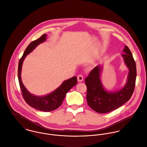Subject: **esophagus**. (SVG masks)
I'll return each instance as SVG.
<instances>
[{
  "label": "esophagus",
  "mask_w": 147,
  "mask_h": 147,
  "mask_svg": "<svg viewBox=\"0 0 147 147\" xmlns=\"http://www.w3.org/2000/svg\"><path fill=\"white\" fill-rule=\"evenodd\" d=\"M77 80H78V81L79 82H81L82 81H83V76L81 74H80L77 76Z\"/></svg>",
  "instance_id": "1"
}]
</instances>
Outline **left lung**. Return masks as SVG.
Segmentation results:
<instances>
[{"label":"left lung","instance_id":"left-lung-1","mask_svg":"<svg viewBox=\"0 0 147 147\" xmlns=\"http://www.w3.org/2000/svg\"><path fill=\"white\" fill-rule=\"evenodd\" d=\"M123 52L122 56L129 69L127 82L123 88L115 92L104 90L100 81V65L95 66L85 79L87 104L98 113H106L118 108L129 101L134 92L136 78L135 61L127 46L125 47Z\"/></svg>","mask_w":147,"mask_h":147}]
</instances>
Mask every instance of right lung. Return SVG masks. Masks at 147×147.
<instances>
[{"label": "right lung", "mask_w": 147, "mask_h": 147, "mask_svg": "<svg viewBox=\"0 0 147 147\" xmlns=\"http://www.w3.org/2000/svg\"><path fill=\"white\" fill-rule=\"evenodd\" d=\"M46 39V34L42 35L39 38L31 42L24 51L20 59L18 67V78L22 96L26 102L34 108L43 112H51L58 108L65 97L66 93L77 83V77H73L64 82L61 86L52 93L45 96H36L29 93L23 84L21 77V69L23 61L26 55L30 53L38 45Z\"/></svg>", "instance_id": "1"}]
</instances>
